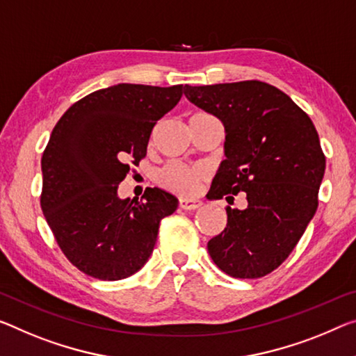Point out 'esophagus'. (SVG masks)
I'll return each instance as SVG.
<instances>
[{"label":"esophagus","instance_id":"34e87169","mask_svg":"<svg viewBox=\"0 0 356 356\" xmlns=\"http://www.w3.org/2000/svg\"><path fill=\"white\" fill-rule=\"evenodd\" d=\"M202 202L200 200H194V199H179V209L183 210H197L200 209Z\"/></svg>","mask_w":356,"mask_h":356}]
</instances>
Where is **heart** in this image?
I'll use <instances>...</instances> for the list:
<instances>
[{"label":"heart","mask_w":356,"mask_h":356,"mask_svg":"<svg viewBox=\"0 0 356 356\" xmlns=\"http://www.w3.org/2000/svg\"><path fill=\"white\" fill-rule=\"evenodd\" d=\"M207 173L200 167H188L181 163H170L159 175V183L172 193L193 195L199 191Z\"/></svg>","instance_id":"heart-1"}]
</instances>
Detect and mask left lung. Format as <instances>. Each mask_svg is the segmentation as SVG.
Instances as JSON below:
<instances>
[{"mask_svg":"<svg viewBox=\"0 0 356 356\" xmlns=\"http://www.w3.org/2000/svg\"><path fill=\"white\" fill-rule=\"evenodd\" d=\"M195 106L221 119L224 154L209 199L234 202L209 253L234 278L264 277L285 261L314 218L326 159L310 118L285 92L261 81L184 86Z\"/></svg>","mask_w":356,"mask_h":356,"instance_id":"left-lung-1","label":"left lung"}]
</instances>
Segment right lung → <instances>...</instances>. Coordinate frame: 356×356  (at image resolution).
I'll use <instances>...</instances> for the list:
<instances>
[{"mask_svg": "<svg viewBox=\"0 0 356 356\" xmlns=\"http://www.w3.org/2000/svg\"><path fill=\"white\" fill-rule=\"evenodd\" d=\"M183 86L118 84L71 105L42 152L41 209L71 264L98 280H122L146 264L162 218L178 199L146 188L119 199L130 163L146 156L157 121L179 102Z\"/></svg>", "mask_w": 356, "mask_h": 356, "instance_id": "obj_1", "label": "right lung"}]
</instances>
